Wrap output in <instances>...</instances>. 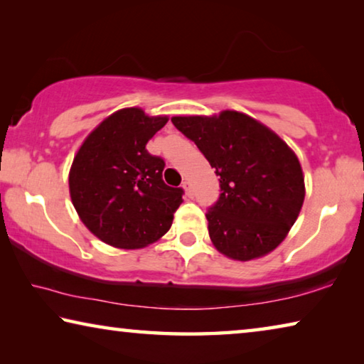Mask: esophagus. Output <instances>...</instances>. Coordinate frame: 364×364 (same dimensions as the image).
<instances>
[{"label":"esophagus","instance_id":"34e87169","mask_svg":"<svg viewBox=\"0 0 364 364\" xmlns=\"http://www.w3.org/2000/svg\"><path fill=\"white\" fill-rule=\"evenodd\" d=\"M181 186L184 189V193H186V196H193V191H191V184H189L188 180H184Z\"/></svg>","mask_w":364,"mask_h":364}]
</instances>
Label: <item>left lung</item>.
Listing matches in <instances>:
<instances>
[{
  "label": "left lung",
  "mask_w": 364,
  "mask_h": 364,
  "mask_svg": "<svg viewBox=\"0 0 364 364\" xmlns=\"http://www.w3.org/2000/svg\"><path fill=\"white\" fill-rule=\"evenodd\" d=\"M220 176L221 194L208 208V234L232 260H254L284 241L305 199L297 156L278 134L236 110L173 117Z\"/></svg>",
  "instance_id": "left-lung-1"
}]
</instances>
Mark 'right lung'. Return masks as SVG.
Returning a JSON list of instances; mask_svg holds the SVG:
<instances>
[{
    "instance_id": "obj_1",
    "label": "right lung",
    "mask_w": 364,
    "mask_h": 364,
    "mask_svg": "<svg viewBox=\"0 0 364 364\" xmlns=\"http://www.w3.org/2000/svg\"><path fill=\"white\" fill-rule=\"evenodd\" d=\"M167 122V117H149L139 107L120 109L88 134L73 159L72 204L102 242L141 249L170 230L183 189L164 183V159L146 149Z\"/></svg>"
}]
</instances>
